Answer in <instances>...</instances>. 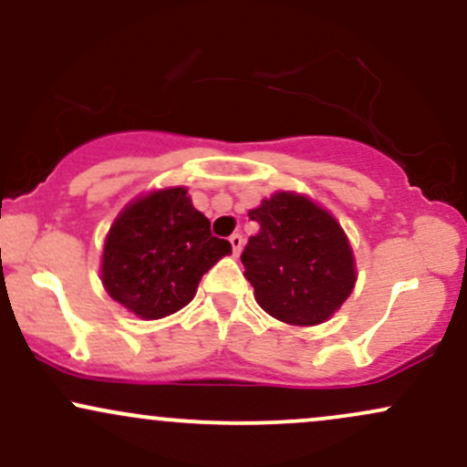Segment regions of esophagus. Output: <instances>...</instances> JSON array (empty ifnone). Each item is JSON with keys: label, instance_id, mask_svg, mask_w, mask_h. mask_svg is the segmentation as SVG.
<instances>
[{"label": "esophagus", "instance_id": "1", "mask_svg": "<svg viewBox=\"0 0 467 467\" xmlns=\"http://www.w3.org/2000/svg\"><path fill=\"white\" fill-rule=\"evenodd\" d=\"M230 245H233V252L234 254H239L241 252V248H244V234H239V233H234V234H230Z\"/></svg>", "mask_w": 467, "mask_h": 467}]
</instances>
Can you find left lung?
<instances>
[{
  "instance_id": "left-lung-1",
  "label": "left lung",
  "mask_w": 467,
  "mask_h": 467,
  "mask_svg": "<svg viewBox=\"0 0 467 467\" xmlns=\"http://www.w3.org/2000/svg\"><path fill=\"white\" fill-rule=\"evenodd\" d=\"M248 217L259 223V233L248 239L241 264L256 303L283 323H325L356 283L351 245L340 223L294 192H276Z\"/></svg>"
}]
</instances>
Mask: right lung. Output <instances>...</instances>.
Returning <instances> with one entry per match:
<instances>
[{
    "instance_id": "1",
    "label": "right lung",
    "mask_w": 467,
    "mask_h": 467,
    "mask_svg": "<svg viewBox=\"0 0 467 467\" xmlns=\"http://www.w3.org/2000/svg\"><path fill=\"white\" fill-rule=\"evenodd\" d=\"M233 252L213 237L186 189L155 191L118 215L105 241L103 285L144 320L164 318L192 301L202 276Z\"/></svg>"
}]
</instances>
